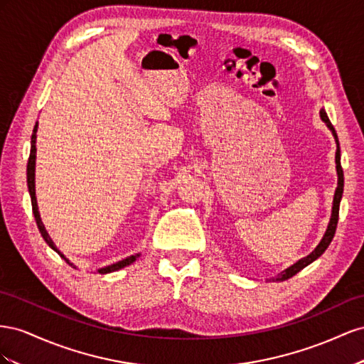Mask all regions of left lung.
I'll list each match as a JSON object with an SVG mask.
<instances>
[{"instance_id":"obj_1","label":"left lung","mask_w":364,"mask_h":364,"mask_svg":"<svg viewBox=\"0 0 364 364\" xmlns=\"http://www.w3.org/2000/svg\"><path fill=\"white\" fill-rule=\"evenodd\" d=\"M320 117L321 120H323L328 128L332 131V136H334L336 141H337V152H336V163H337V175H338V184H337V189H336V195H334V205H332V215H331V221L328 224V228H326V233L323 236V240L320 241V244L316 247V250L308 255L306 257L300 259L299 262H296L294 265H291L289 268H287L285 272L282 274H279L277 277H274L273 280H285V279H289L293 277L294 274H297L300 269H304L306 265H309L313 261H316V259L323 255V252L328 248V245L331 244L332 237H334L336 235V228H337V223H338V210H340V200H341V193H343V169H341V163H340V146H338V137H337V132L334 129V127H332V123L329 122L328 119V114L325 112V109L320 111Z\"/></svg>"}]
</instances>
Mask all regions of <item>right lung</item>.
I'll return each mask as SVG.
<instances>
[{
  "instance_id": "right-lung-1",
  "label": "right lung",
  "mask_w": 364,
  "mask_h": 364,
  "mask_svg": "<svg viewBox=\"0 0 364 364\" xmlns=\"http://www.w3.org/2000/svg\"><path fill=\"white\" fill-rule=\"evenodd\" d=\"M36 131H38V122H36L35 128H33V134H32V148H30V157H28V163H27V186H28L30 198H32V210H33V215H35L36 225H38V228H39V233H41V236L44 237V241L48 244V247L53 248V250H55L62 259H64V261H65L68 265L73 267V264L68 261V259H67L64 255H62V253L58 250L56 245L53 244V241L50 240V236H48V233H47V230H46V227H44L43 221H41V216H39V212H38L36 195H35V160H36V144H35V143H36ZM139 256H140V255L129 256V257H127V259H123V261H119L117 264H112V265H108V267H105V268L97 269V273L103 274V273L117 272V269H120V268H123V267H127V265L132 264ZM73 268H76V267H73Z\"/></svg>"
}]
</instances>
